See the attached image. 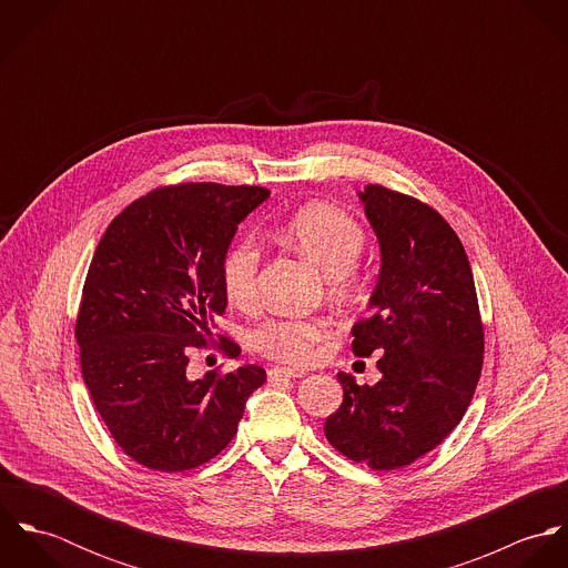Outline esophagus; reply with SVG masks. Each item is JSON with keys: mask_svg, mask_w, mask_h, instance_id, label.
<instances>
[{"mask_svg": "<svg viewBox=\"0 0 568 568\" xmlns=\"http://www.w3.org/2000/svg\"><path fill=\"white\" fill-rule=\"evenodd\" d=\"M302 376H306V369H300V367H271L268 369L271 383L284 381V378H302Z\"/></svg>", "mask_w": 568, "mask_h": 568, "instance_id": "34e87169", "label": "esophagus"}]
</instances>
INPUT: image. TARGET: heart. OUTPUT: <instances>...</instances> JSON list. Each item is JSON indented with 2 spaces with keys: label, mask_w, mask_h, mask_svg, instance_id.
Listing matches in <instances>:
<instances>
[{
  "label": "heart",
  "mask_w": 568,
  "mask_h": 568,
  "mask_svg": "<svg viewBox=\"0 0 568 568\" xmlns=\"http://www.w3.org/2000/svg\"><path fill=\"white\" fill-rule=\"evenodd\" d=\"M275 239L306 262H311L329 282L338 297L356 293L354 266L365 248L363 227L343 210L329 203H311L284 219L275 227ZM260 253L248 241L232 244L221 264L223 291L232 304L246 306L257 295ZM322 317L308 320H268L251 334V345L277 361L306 363L317 354V345L327 334Z\"/></svg>",
  "instance_id": "heart-1"
}]
</instances>
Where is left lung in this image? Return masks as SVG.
I'll list each match as a JSON object with an SVG mask.
<instances>
[{
  "mask_svg": "<svg viewBox=\"0 0 568 568\" xmlns=\"http://www.w3.org/2000/svg\"><path fill=\"white\" fill-rule=\"evenodd\" d=\"M358 199L381 244V273L352 349L381 354L383 378L361 387L336 374L343 403L324 430L347 459L396 470L462 422L484 367V324L468 255L444 216L376 183Z\"/></svg>",
  "mask_w": 568,
  "mask_h": 568,
  "instance_id": "obj_1",
  "label": "left lung"
}]
</instances>
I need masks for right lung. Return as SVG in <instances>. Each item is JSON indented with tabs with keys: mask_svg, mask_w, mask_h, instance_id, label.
Returning a JSON list of instances; mask_svg holds the SVG:
<instances>
[{
	"mask_svg": "<svg viewBox=\"0 0 568 568\" xmlns=\"http://www.w3.org/2000/svg\"><path fill=\"white\" fill-rule=\"evenodd\" d=\"M268 194L257 185L160 187L120 212L95 246L77 320L82 378L115 444L151 470L214 459L266 381L257 365L196 381L185 369L227 308L223 257ZM236 347L221 338V349Z\"/></svg>",
	"mask_w": 568,
	"mask_h": 568,
	"instance_id": "obj_1",
	"label": "right lung"
}]
</instances>
